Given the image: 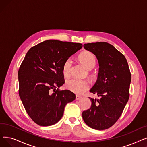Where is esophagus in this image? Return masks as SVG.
<instances>
[{"mask_svg":"<svg viewBox=\"0 0 147 147\" xmlns=\"http://www.w3.org/2000/svg\"><path fill=\"white\" fill-rule=\"evenodd\" d=\"M81 98H82V97H81L80 96H79V95H76V100H80Z\"/></svg>","mask_w":147,"mask_h":147,"instance_id":"34e87169","label":"esophagus"}]
</instances>
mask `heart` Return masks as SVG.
Wrapping results in <instances>:
<instances>
[{"instance_id":"obj_1","label":"heart","mask_w":147,"mask_h":147,"mask_svg":"<svg viewBox=\"0 0 147 147\" xmlns=\"http://www.w3.org/2000/svg\"><path fill=\"white\" fill-rule=\"evenodd\" d=\"M79 59L88 69H92L96 62L95 56L91 52L88 51L82 53L79 56ZM71 64L72 62L70 59H67L63 63L62 71L65 76H68L70 74ZM65 86L68 90L71 92L76 94H82L89 88V83L86 80H79L73 78L67 80Z\"/></svg>"}]
</instances>
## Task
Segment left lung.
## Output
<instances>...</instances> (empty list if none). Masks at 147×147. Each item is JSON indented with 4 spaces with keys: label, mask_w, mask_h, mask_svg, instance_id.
Wrapping results in <instances>:
<instances>
[{
    "label": "left lung",
    "mask_w": 147,
    "mask_h": 147,
    "mask_svg": "<svg viewBox=\"0 0 147 147\" xmlns=\"http://www.w3.org/2000/svg\"><path fill=\"white\" fill-rule=\"evenodd\" d=\"M84 49L98 61L97 80L90 89L99 98H92L90 109L82 112L87 125L103 130L112 127L122 114L130 96L131 73L125 56L106 42L87 43Z\"/></svg>",
    "instance_id": "1"
}]
</instances>
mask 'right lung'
Returning <instances> with one entry per match:
<instances>
[{
  "label": "right lung",
  "instance_id": "add662e5",
  "mask_svg": "<svg viewBox=\"0 0 147 147\" xmlns=\"http://www.w3.org/2000/svg\"><path fill=\"white\" fill-rule=\"evenodd\" d=\"M82 46L50 40L31 47L25 56L18 71V94L25 110L38 125L58 123L66 105L75 100L73 92L58 88L65 83L63 63Z\"/></svg>",
  "mask_w": 147,
  "mask_h": 147
}]
</instances>
